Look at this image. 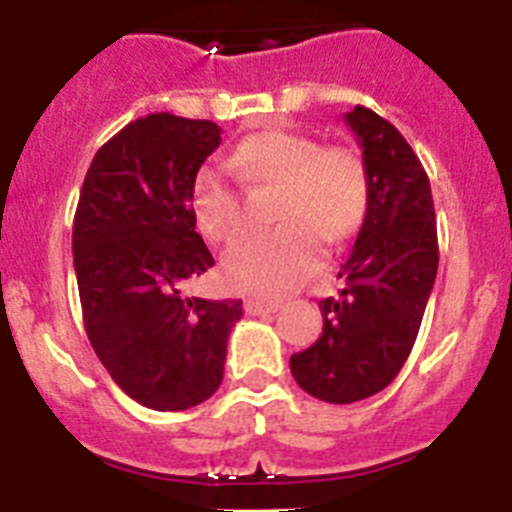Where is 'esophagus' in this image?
<instances>
[{
	"mask_svg": "<svg viewBox=\"0 0 512 512\" xmlns=\"http://www.w3.org/2000/svg\"><path fill=\"white\" fill-rule=\"evenodd\" d=\"M279 302H264V300H246V312L248 315H269V312L279 310Z\"/></svg>",
	"mask_w": 512,
	"mask_h": 512,
	"instance_id": "esophagus-1",
	"label": "esophagus"
}]
</instances>
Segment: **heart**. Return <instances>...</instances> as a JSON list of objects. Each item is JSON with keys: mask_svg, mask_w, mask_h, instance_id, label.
<instances>
[{"mask_svg": "<svg viewBox=\"0 0 512 512\" xmlns=\"http://www.w3.org/2000/svg\"><path fill=\"white\" fill-rule=\"evenodd\" d=\"M228 166L246 187H277L271 220L282 223L225 253L223 279L238 292L279 297L297 289L320 266L323 238L346 241L369 212V169L348 146H323L297 130H261L233 148ZM189 210L207 241L230 243L241 235V192L223 166L197 169Z\"/></svg>", "mask_w": 512, "mask_h": 512, "instance_id": "1", "label": "heart"}]
</instances>
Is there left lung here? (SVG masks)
Masks as SVG:
<instances>
[{
    "label": "left lung",
    "instance_id": "obj_1",
    "mask_svg": "<svg viewBox=\"0 0 512 512\" xmlns=\"http://www.w3.org/2000/svg\"><path fill=\"white\" fill-rule=\"evenodd\" d=\"M372 179L369 212L338 271L343 289L320 300L323 336L289 359L307 395L336 405L382 392L418 338L438 271L431 182L408 140L377 112H346Z\"/></svg>",
    "mask_w": 512,
    "mask_h": 512
}]
</instances>
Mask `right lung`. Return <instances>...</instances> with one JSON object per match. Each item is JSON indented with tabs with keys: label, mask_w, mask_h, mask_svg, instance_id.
Wrapping results in <instances>:
<instances>
[{
	"label": "right lung",
	"mask_w": 512,
	"mask_h": 512,
	"mask_svg": "<svg viewBox=\"0 0 512 512\" xmlns=\"http://www.w3.org/2000/svg\"><path fill=\"white\" fill-rule=\"evenodd\" d=\"M220 128L156 112L94 156L74 215V269L94 354L125 395L187 410L223 382L241 300L184 297L215 259L194 230L189 184Z\"/></svg>",
	"instance_id": "1"
}]
</instances>
